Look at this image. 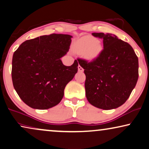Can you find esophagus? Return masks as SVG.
<instances>
[{"label": "esophagus", "mask_w": 149, "mask_h": 149, "mask_svg": "<svg viewBox=\"0 0 149 149\" xmlns=\"http://www.w3.org/2000/svg\"><path fill=\"white\" fill-rule=\"evenodd\" d=\"M78 71L79 72H84V69L80 65H78Z\"/></svg>", "instance_id": "1"}]
</instances>
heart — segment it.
<instances>
[{
    "label": "heart",
    "instance_id": "heart-1",
    "mask_svg": "<svg viewBox=\"0 0 149 149\" xmlns=\"http://www.w3.org/2000/svg\"><path fill=\"white\" fill-rule=\"evenodd\" d=\"M77 47L79 53L85 54V57L89 61L97 58L102 51V45L92 36H85L79 40Z\"/></svg>",
    "mask_w": 149,
    "mask_h": 149
}]
</instances>
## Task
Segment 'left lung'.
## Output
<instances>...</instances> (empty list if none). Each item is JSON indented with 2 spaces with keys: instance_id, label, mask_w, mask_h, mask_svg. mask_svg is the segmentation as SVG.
Segmentation results:
<instances>
[{
  "instance_id": "8db88e82",
  "label": "left lung",
  "mask_w": 149,
  "mask_h": 149,
  "mask_svg": "<svg viewBox=\"0 0 149 149\" xmlns=\"http://www.w3.org/2000/svg\"><path fill=\"white\" fill-rule=\"evenodd\" d=\"M103 40V50L93 61L79 59L84 70L87 100L104 110L126 101L138 78V58L132 47L112 33H93Z\"/></svg>"
}]
</instances>
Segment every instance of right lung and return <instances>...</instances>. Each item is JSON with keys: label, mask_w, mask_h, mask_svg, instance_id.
Returning a JSON list of instances; mask_svg holds the SVG:
<instances>
[{"label": "right lung", "mask_w": 149, "mask_h": 149, "mask_svg": "<svg viewBox=\"0 0 149 149\" xmlns=\"http://www.w3.org/2000/svg\"><path fill=\"white\" fill-rule=\"evenodd\" d=\"M72 36H41L28 40L15 51L12 81L21 99L36 109H48L61 102L66 85L77 72L78 63L63 64L61 58L69 51Z\"/></svg>", "instance_id": "right-lung-1"}]
</instances>
